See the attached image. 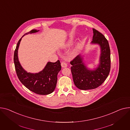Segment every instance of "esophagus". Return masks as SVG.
<instances>
[{
    "label": "esophagus",
    "mask_w": 130,
    "mask_h": 130,
    "mask_svg": "<svg viewBox=\"0 0 130 130\" xmlns=\"http://www.w3.org/2000/svg\"><path fill=\"white\" fill-rule=\"evenodd\" d=\"M61 66H62V67L65 68V67H67V64L65 62H62L61 63Z\"/></svg>",
    "instance_id": "obj_1"
}]
</instances>
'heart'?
<instances>
[{"instance_id": "heart-1", "label": "heart", "mask_w": 130, "mask_h": 130, "mask_svg": "<svg viewBox=\"0 0 130 130\" xmlns=\"http://www.w3.org/2000/svg\"><path fill=\"white\" fill-rule=\"evenodd\" d=\"M72 40H70L66 43L65 45V47L70 46L72 44ZM78 47H79V45H78V44L76 45L75 46V47H74V51H77L78 50Z\"/></svg>"}]
</instances>
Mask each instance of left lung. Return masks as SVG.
Returning <instances> with one entry per match:
<instances>
[{"label":"left lung","instance_id":"left-lung-1","mask_svg":"<svg viewBox=\"0 0 130 130\" xmlns=\"http://www.w3.org/2000/svg\"><path fill=\"white\" fill-rule=\"evenodd\" d=\"M93 36L91 44L100 46L99 64L93 70L87 67L84 61V55H78L71 62V71L74 84L81 90L98 87L106 79L110 71V50L109 43L102 34L92 29Z\"/></svg>","mask_w":130,"mask_h":130}]
</instances>
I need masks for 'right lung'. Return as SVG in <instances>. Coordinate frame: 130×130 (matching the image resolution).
<instances>
[{"label": "right lung", "mask_w": 130, "mask_h": 130, "mask_svg": "<svg viewBox=\"0 0 130 130\" xmlns=\"http://www.w3.org/2000/svg\"><path fill=\"white\" fill-rule=\"evenodd\" d=\"M36 29L25 33L32 34L39 32ZM22 38L19 40L14 53V63L17 75L21 83L30 91L41 95L48 94L53 92L56 87L57 74L61 70L59 60L55 63L48 62L44 69L37 73H28L22 67L18 58V48Z\"/></svg>", "instance_id": "1"}]
</instances>
